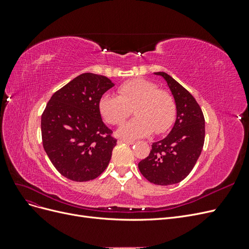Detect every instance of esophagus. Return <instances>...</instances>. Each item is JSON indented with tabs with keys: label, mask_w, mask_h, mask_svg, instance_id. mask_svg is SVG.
Returning a JSON list of instances; mask_svg holds the SVG:
<instances>
[{
	"label": "esophagus",
	"mask_w": 249,
	"mask_h": 249,
	"mask_svg": "<svg viewBox=\"0 0 249 249\" xmlns=\"http://www.w3.org/2000/svg\"><path fill=\"white\" fill-rule=\"evenodd\" d=\"M119 142L126 143V144H130V145H132V144H134V143H135L134 140H129V139H124V138H120Z\"/></svg>",
	"instance_id": "1"
}]
</instances>
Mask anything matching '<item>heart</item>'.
I'll use <instances>...</instances> for the list:
<instances>
[{
	"instance_id": "1",
	"label": "heart",
	"mask_w": 249,
	"mask_h": 249,
	"mask_svg": "<svg viewBox=\"0 0 249 249\" xmlns=\"http://www.w3.org/2000/svg\"><path fill=\"white\" fill-rule=\"evenodd\" d=\"M119 95L104 93L99 109L107 123L119 125L135 110L137 117L119 129L124 137L136 139L166 132L176 116V103L170 93L161 90L154 82L145 79H133L118 87Z\"/></svg>"
}]
</instances>
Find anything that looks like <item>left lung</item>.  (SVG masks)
Wrapping results in <instances>:
<instances>
[{
    "label": "left lung",
    "instance_id": "1",
    "mask_svg": "<svg viewBox=\"0 0 249 249\" xmlns=\"http://www.w3.org/2000/svg\"><path fill=\"white\" fill-rule=\"evenodd\" d=\"M155 73L167 82L176 102L177 119L167 136L153 143L138 167L150 183L167 186L179 183L193 169L205 142V117L187 89L166 72Z\"/></svg>",
    "mask_w": 249,
    "mask_h": 249
}]
</instances>
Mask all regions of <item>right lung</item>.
Segmentation results:
<instances>
[{
  "label": "right lung",
  "instance_id": "1",
  "mask_svg": "<svg viewBox=\"0 0 249 249\" xmlns=\"http://www.w3.org/2000/svg\"><path fill=\"white\" fill-rule=\"evenodd\" d=\"M114 86L110 79L82 73L52 95L41 115L43 148L66 178L87 182L107 168L116 145L103 123L99 102Z\"/></svg>",
  "mask_w": 249,
  "mask_h": 249
}]
</instances>
